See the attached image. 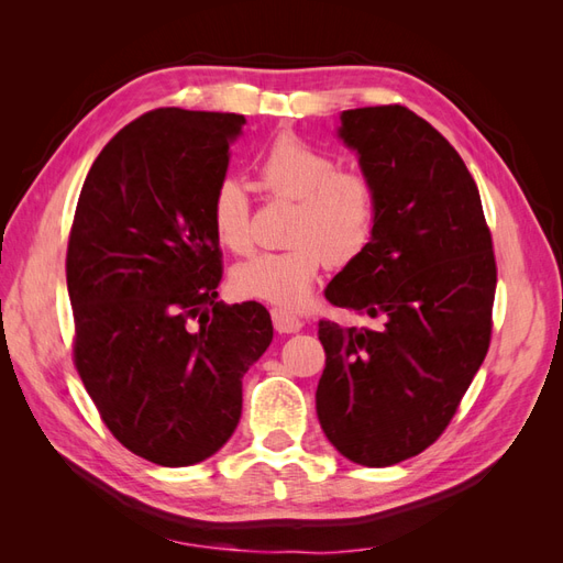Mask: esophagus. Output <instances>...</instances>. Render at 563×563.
<instances>
[{
	"mask_svg": "<svg viewBox=\"0 0 563 563\" xmlns=\"http://www.w3.org/2000/svg\"><path fill=\"white\" fill-rule=\"evenodd\" d=\"M272 323H275V331L279 333H296L302 329V319H298L294 312L282 310V308H272Z\"/></svg>",
	"mask_w": 563,
	"mask_h": 563,
	"instance_id": "esophagus-1",
	"label": "esophagus"
}]
</instances>
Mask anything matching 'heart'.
<instances>
[{"label": "heart", "mask_w": 563, "mask_h": 563, "mask_svg": "<svg viewBox=\"0 0 563 563\" xmlns=\"http://www.w3.org/2000/svg\"><path fill=\"white\" fill-rule=\"evenodd\" d=\"M258 183L269 199L296 201L282 251L258 253L232 269L236 296L298 310L323 265L345 267L366 253L378 223V190L364 172L338 168L329 152L282 133L258 159ZM216 240L232 253L253 249V207L244 183L223 178L211 192Z\"/></svg>", "instance_id": "1"}]
</instances>
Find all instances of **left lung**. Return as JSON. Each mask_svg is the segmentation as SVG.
<instances>
[{
    "instance_id": "1",
    "label": "left lung",
    "mask_w": 563,
    "mask_h": 563,
    "mask_svg": "<svg viewBox=\"0 0 563 563\" xmlns=\"http://www.w3.org/2000/svg\"><path fill=\"white\" fill-rule=\"evenodd\" d=\"M340 119V139L376 183L378 223L327 300L378 327L319 321L317 416L352 463L387 467L430 449L453 420L490 345L498 267L479 190L444 135L404 106Z\"/></svg>"
}]
</instances>
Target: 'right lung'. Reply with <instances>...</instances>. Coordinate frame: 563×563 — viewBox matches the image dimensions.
I'll return each mask as SVG.
<instances>
[{
  "label": "right lung",
  "mask_w": 563,
  "mask_h": 563,
  "mask_svg": "<svg viewBox=\"0 0 563 563\" xmlns=\"http://www.w3.org/2000/svg\"><path fill=\"white\" fill-rule=\"evenodd\" d=\"M242 114L159 108L103 147L67 240L73 360L119 444L164 467L232 437L242 378L272 343L261 302H218L209 207Z\"/></svg>",
  "instance_id": "obj_1"
}]
</instances>
